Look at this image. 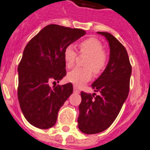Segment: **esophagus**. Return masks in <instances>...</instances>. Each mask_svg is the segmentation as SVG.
<instances>
[{"instance_id": "34e87169", "label": "esophagus", "mask_w": 150, "mask_h": 150, "mask_svg": "<svg viewBox=\"0 0 150 150\" xmlns=\"http://www.w3.org/2000/svg\"><path fill=\"white\" fill-rule=\"evenodd\" d=\"M74 91H75V93H80V91H79V90L77 88V87L75 85H74Z\"/></svg>"}]
</instances>
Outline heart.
<instances>
[{
	"label": "heart",
	"mask_w": 150,
	"mask_h": 150,
	"mask_svg": "<svg viewBox=\"0 0 150 150\" xmlns=\"http://www.w3.org/2000/svg\"><path fill=\"white\" fill-rule=\"evenodd\" d=\"M80 53L88 55L84 63L87 68H75L67 74V80L76 86H81L92 77L91 70L94 73H99L105 67L106 57L103 52L102 44L96 38H91L84 40L79 44ZM66 67L71 68L75 63L77 52L72 44L68 45L63 52Z\"/></svg>",
	"instance_id": "obj_1"
}]
</instances>
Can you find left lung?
Here are the masks:
<instances>
[{
  "label": "left lung",
  "mask_w": 150,
  "mask_h": 150,
  "mask_svg": "<svg viewBox=\"0 0 150 150\" xmlns=\"http://www.w3.org/2000/svg\"><path fill=\"white\" fill-rule=\"evenodd\" d=\"M97 33L106 38L109 43V59L103 73L91 84L94 93L81 92L78 126L86 134L102 132L115 120L128 96L131 75L125 47L111 34Z\"/></svg>",
  "instance_id": "obj_1"
}]
</instances>
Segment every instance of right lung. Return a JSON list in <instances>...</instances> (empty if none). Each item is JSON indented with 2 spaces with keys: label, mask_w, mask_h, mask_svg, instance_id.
Wrapping results in <instances>:
<instances>
[{
  "label": "right lung",
  "mask_w": 150,
  "mask_h": 150,
  "mask_svg": "<svg viewBox=\"0 0 150 150\" xmlns=\"http://www.w3.org/2000/svg\"><path fill=\"white\" fill-rule=\"evenodd\" d=\"M85 31L48 25L27 44L18 66V100L32 125L47 129L56 124L58 112L73 92L71 83L50 87L66 76L65 48L84 36Z\"/></svg>",
  "instance_id": "obj_1"
}]
</instances>
